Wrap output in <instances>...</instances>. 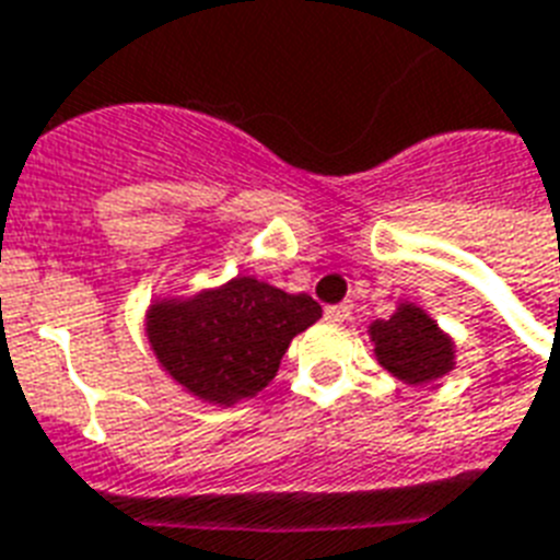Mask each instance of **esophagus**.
<instances>
[{
	"label": "esophagus",
	"mask_w": 560,
	"mask_h": 560,
	"mask_svg": "<svg viewBox=\"0 0 560 560\" xmlns=\"http://www.w3.org/2000/svg\"><path fill=\"white\" fill-rule=\"evenodd\" d=\"M349 316H351V307L349 305L325 307V319H331V323H346Z\"/></svg>",
	"instance_id": "34e87169"
}]
</instances>
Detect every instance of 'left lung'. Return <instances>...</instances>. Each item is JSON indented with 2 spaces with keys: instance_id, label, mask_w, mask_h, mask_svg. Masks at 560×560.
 <instances>
[{
  "instance_id": "8db88e82",
  "label": "left lung",
  "mask_w": 560,
  "mask_h": 560,
  "mask_svg": "<svg viewBox=\"0 0 560 560\" xmlns=\"http://www.w3.org/2000/svg\"><path fill=\"white\" fill-rule=\"evenodd\" d=\"M369 340L377 363L409 386L439 381L456 366L451 334H444L416 302H398L389 319H374L369 325Z\"/></svg>"
}]
</instances>
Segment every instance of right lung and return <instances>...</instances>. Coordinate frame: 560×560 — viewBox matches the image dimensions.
<instances>
[{
  "instance_id": "obj_1",
  "label": "right lung",
  "mask_w": 560,
  "mask_h": 560,
  "mask_svg": "<svg viewBox=\"0 0 560 560\" xmlns=\"http://www.w3.org/2000/svg\"><path fill=\"white\" fill-rule=\"evenodd\" d=\"M319 316L323 307L307 293L235 276L194 296L153 299L144 334L171 381L206 404L232 407L276 377L293 337Z\"/></svg>"
}]
</instances>
